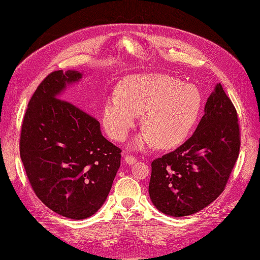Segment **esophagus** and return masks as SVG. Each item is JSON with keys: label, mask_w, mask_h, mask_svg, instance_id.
<instances>
[{"label": "esophagus", "mask_w": 260, "mask_h": 260, "mask_svg": "<svg viewBox=\"0 0 260 260\" xmlns=\"http://www.w3.org/2000/svg\"><path fill=\"white\" fill-rule=\"evenodd\" d=\"M136 161H137V159H136L134 156H132V155L125 156V162L128 163V165H133V163H135Z\"/></svg>", "instance_id": "34e87169"}]
</instances>
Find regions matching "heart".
I'll list each match as a JSON object with an SVG mask.
<instances>
[{"label": "heart", "instance_id": "b5f03b06", "mask_svg": "<svg viewBox=\"0 0 260 260\" xmlns=\"http://www.w3.org/2000/svg\"><path fill=\"white\" fill-rule=\"evenodd\" d=\"M118 94L104 102L103 125L113 139L123 141L143 113L145 131L136 142L140 147L154 142L160 148L180 144L195 126L202 106L196 87L167 75L129 77Z\"/></svg>", "mask_w": 260, "mask_h": 260}]
</instances>
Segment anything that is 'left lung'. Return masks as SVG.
Listing matches in <instances>:
<instances>
[{"instance_id":"1","label":"left lung","mask_w":260,"mask_h":260,"mask_svg":"<svg viewBox=\"0 0 260 260\" xmlns=\"http://www.w3.org/2000/svg\"><path fill=\"white\" fill-rule=\"evenodd\" d=\"M239 149L236 108L219 83L192 137L152 162L148 193L154 206L174 217L208 207L224 190Z\"/></svg>"}]
</instances>
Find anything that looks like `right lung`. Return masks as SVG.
<instances>
[{
	"mask_svg": "<svg viewBox=\"0 0 260 260\" xmlns=\"http://www.w3.org/2000/svg\"><path fill=\"white\" fill-rule=\"evenodd\" d=\"M77 71L50 73L28 102L20 156L37 197L71 219H84L107 198L120 168L121 149L103 137L99 121L63 98Z\"/></svg>",
	"mask_w": 260,
	"mask_h": 260,
	"instance_id": "add662e5",
	"label": "right lung"
}]
</instances>
